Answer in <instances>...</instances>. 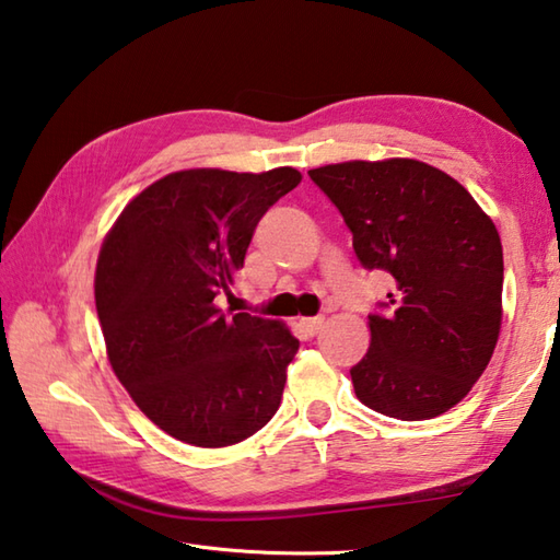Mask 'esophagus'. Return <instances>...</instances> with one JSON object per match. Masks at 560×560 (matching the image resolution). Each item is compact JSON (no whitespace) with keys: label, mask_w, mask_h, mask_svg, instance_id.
Segmentation results:
<instances>
[{"label":"esophagus","mask_w":560,"mask_h":560,"mask_svg":"<svg viewBox=\"0 0 560 560\" xmlns=\"http://www.w3.org/2000/svg\"><path fill=\"white\" fill-rule=\"evenodd\" d=\"M325 325V317L323 315H315V317H301V327L305 330V335H317L323 330Z\"/></svg>","instance_id":"esophagus-1"}]
</instances>
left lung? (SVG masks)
Returning a JSON list of instances; mask_svg holds the SVG:
<instances>
[{
	"instance_id": "obj_1",
	"label": "left lung",
	"mask_w": 560,
	"mask_h": 560,
	"mask_svg": "<svg viewBox=\"0 0 560 560\" xmlns=\"http://www.w3.org/2000/svg\"><path fill=\"white\" fill-rule=\"evenodd\" d=\"M308 174L352 230L361 267L396 279L383 313L369 315V352L349 371L357 398L408 422L454 408L498 345L495 223L462 184L418 160H352Z\"/></svg>"
}]
</instances>
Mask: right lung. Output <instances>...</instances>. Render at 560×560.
Listing matches in <instances>:
<instances>
[{
  "label": "right lung",
  "mask_w": 560,
  "mask_h": 560,
  "mask_svg": "<svg viewBox=\"0 0 560 560\" xmlns=\"http://www.w3.org/2000/svg\"><path fill=\"white\" fill-rule=\"evenodd\" d=\"M301 172L182 170L150 184L98 252L94 299L114 374L162 432L218 448L279 410L299 339L279 320L223 313L255 228Z\"/></svg>",
  "instance_id": "1"
}]
</instances>
